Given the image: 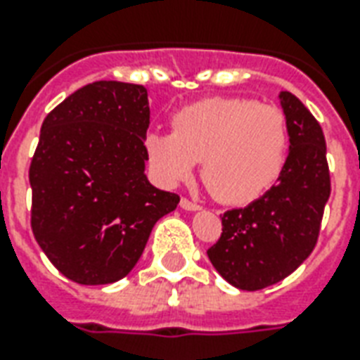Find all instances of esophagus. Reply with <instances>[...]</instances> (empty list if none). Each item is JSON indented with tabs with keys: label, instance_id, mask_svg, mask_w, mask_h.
Listing matches in <instances>:
<instances>
[{
	"label": "esophagus",
	"instance_id": "34e87169",
	"mask_svg": "<svg viewBox=\"0 0 360 360\" xmlns=\"http://www.w3.org/2000/svg\"><path fill=\"white\" fill-rule=\"evenodd\" d=\"M179 205L185 209V211H198V209H200V205H198V203L191 202V200H186V198H183V200H181Z\"/></svg>",
	"mask_w": 360,
	"mask_h": 360
}]
</instances>
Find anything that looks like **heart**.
Wrapping results in <instances>:
<instances>
[{
    "instance_id": "heart-1",
    "label": "heart",
    "mask_w": 360,
    "mask_h": 360,
    "mask_svg": "<svg viewBox=\"0 0 360 360\" xmlns=\"http://www.w3.org/2000/svg\"><path fill=\"white\" fill-rule=\"evenodd\" d=\"M174 132L151 130L143 140L153 174L164 185L202 179L219 202H254L282 172L288 121L282 110L250 98H205L172 117Z\"/></svg>"
}]
</instances>
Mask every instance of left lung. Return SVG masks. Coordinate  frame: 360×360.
I'll list each match as a JSON object with an SVG mask.
<instances>
[{
    "instance_id": "8db88e82",
    "label": "left lung",
    "mask_w": 360,
    "mask_h": 360,
    "mask_svg": "<svg viewBox=\"0 0 360 360\" xmlns=\"http://www.w3.org/2000/svg\"><path fill=\"white\" fill-rule=\"evenodd\" d=\"M290 153L276 185L246 207L222 214V236L207 250L213 267L239 290L256 291L290 276L318 243L330 196L323 130L310 110L280 93Z\"/></svg>"
}]
</instances>
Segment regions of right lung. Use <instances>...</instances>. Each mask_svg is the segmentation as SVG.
Masks as SVG:
<instances>
[{
	"mask_svg": "<svg viewBox=\"0 0 360 360\" xmlns=\"http://www.w3.org/2000/svg\"><path fill=\"white\" fill-rule=\"evenodd\" d=\"M147 89L101 80L42 121L30 166L31 230L53 267L84 285L132 271L153 226L179 196L146 177Z\"/></svg>",
	"mask_w": 360,
	"mask_h": 360,
	"instance_id": "obj_1",
	"label": "right lung"
}]
</instances>
